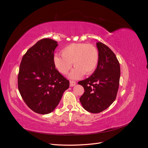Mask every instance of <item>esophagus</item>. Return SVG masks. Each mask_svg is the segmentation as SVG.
<instances>
[{
    "label": "esophagus",
    "mask_w": 148,
    "mask_h": 148,
    "mask_svg": "<svg viewBox=\"0 0 148 148\" xmlns=\"http://www.w3.org/2000/svg\"><path fill=\"white\" fill-rule=\"evenodd\" d=\"M76 84H77V83H76V82H74V81H70V86L71 87H73V86H75Z\"/></svg>",
    "instance_id": "34e87169"
}]
</instances>
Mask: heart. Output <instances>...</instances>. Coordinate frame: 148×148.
<instances>
[{
	"instance_id": "b5f03b06",
	"label": "heart",
	"mask_w": 148,
	"mask_h": 148,
	"mask_svg": "<svg viewBox=\"0 0 148 148\" xmlns=\"http://www.w3.org/2000/svg\"><path fill=\"white\" fill-rule=\"evenodd\" d=\"M60 55H55L53 62L56 68L62 75H66L72 67L70 79H80L86 73H94L99 63V52L96 47L86 43H72L61 51Z\"/></svg>"
}]
</instances>
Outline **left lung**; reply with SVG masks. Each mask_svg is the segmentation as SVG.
<instances>
[{
	"label": "left lung",
	"instance_id": "8db88e82",
	"mask_svg": "<svg viewBox=\"0 0 148 148\" xmlns=\"http://www.w3.org/2000/svg\"><path fill=\"white\" fill-rule=\"evenodd\" d=\"M99 63L95 72L88 78L79 82L84 89L79 101L89 112L99 113L115 100L119 86V62L111 49L101 42L96 43Z\"/></svg>",
	"mask_w": 148,
	"mask_h": 148
}]
</instances>
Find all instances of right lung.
<instances>
[{"label": "right lung", "mask_w": 148, "mask_h": 148, "mask_svg": "<svg viewBox=\"0 0 148 148\" xmlns=\"http://www.w3.org/2000/svg\"><path fill=\"white\" fill-rule=\"evenodd\" d=\"M57 46L53 39L40 40L28 49L20 64L19 92L26 104L39 114L52 112L69 88V81L53 64V52Z\"/></svg>", "instance_id": "obj_1"}]
</instances>
